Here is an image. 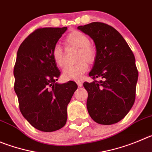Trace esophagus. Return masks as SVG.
I'll list each match as a JSON object with an SVG mask.
<instances>
[{"label":"esophagus","mask_w":152,"mask_h":152,"mask_svg":"<svg viewBox=\"0 0 152 152\" xmlns=\"http://www.w3.org/2000/svg\"><path fill=\"white\" fill-rule=\"evenodd\" d=\"M76 83H77L78 87H82V86H83V83H81V82H79V81H78V82H76Z\"/></svg>","instance_id":"obj_1"}]
</instances>
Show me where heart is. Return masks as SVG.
I'll list each match as a JSON object with an SVG mask.
<instances>
[{"mask_svg": "<svg viewBox=\"0 0 152 152\" xmlns=\"http://www.w3.org/2000/svg\"><path fill=\"white\" fill-rule=\"evenodd\" d=\"M65 42L67 46L79 48L77 61L75 65L66 66L63 69V78L65 80H79L87 71L88 64L93 63L95 58V51L90 46V39L85 34L80 31H73L66 36ZM54 62L58 66H64L65 59L63 49L59 45H55L52 51Z\"/></svg>", "mask_w": 152, "mask_h": 152, "instance_id": "b5f03b06", "label": "heart"}]
</instances>
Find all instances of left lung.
<instances>
[{
  "label": "left lung",
  "instance_id": "1",
  "mask_svg": "<svg viewBox=\"0 0 152 152\" xmlns=\"http://www.w3.org/2000/svg\"><path fill=\"white\" fill-rule=\"evenodd\" d=\"M77 28L93 39L97 50L89 73L94 81L83 83L88 94V112L100 124L118 122L135 101L138 70L134 53L121 34L110 25L92 22ZM97 77L100 81L95 80Z\"/></svg>",
  "mask_w": 152,
  "mask_h": 152
}]
</instances>
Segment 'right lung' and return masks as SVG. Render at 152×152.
I'll return each instance as SVG.
<instances>
[{
	"label": "right lung",
	"mask_w": 152,
	"mask_h": 152,
	"mask_svg": "<svg viewBox=\"0 0 152 152\" xmlns=\"http://www.w3.org/2000/svg\"><path fill=\"white\" fill-rule=\"evenodd\" d=\"M67 28H38L22 42L14 66V90L19 109L37 130L52 132L65 125L66 107L77 85L56 83L61 72L52 51Z\"/></svg>",
	"instance_id": "1"
}]
</instances>
